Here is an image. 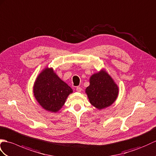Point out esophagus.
<instances>
[{
    "mask_svg": "<svg viewBox=\"0 0 156 156\" xmlns=\"http://www.w3.org/2000/svg\"><path fill=\"white\" fill-rule=\"evenodd\" d=\"M76 91H77V92H81V87H76Z\"/></svg>",
    "mask_w": 156,
    "mask_h": 156,
    "instance_id": "1",
    "label": "esophagus"
}]
</instances>
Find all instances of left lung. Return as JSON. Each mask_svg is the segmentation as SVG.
Returning <instances> with one entry per match:
<instances>
[{"label":"left lung","mask_w":156,"mask_h":156,"mask_svg":"<svg viewBox=\"0 0 156 156\" xmlns=\"http://www.w3.org/2000/svg\"><path fill=\"white\" fill-rule=\"evenodd\" d=\"M89 80L90 85L85 92L90 103L98 109L113 104L118 95L119 89L109 75L101 71L93 74Z\"/></svg>","instance_id":"obj_1"}]
</instances>
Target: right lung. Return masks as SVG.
<instances>
[{
	"label": "right lung",
	"instance_id": "1",
	"mask_svg": "<svg viewBox=\"0 0 156 156\" xmlns=\"http://www.w3.org/2000/svg\"><path fill=\"white\" fill-rule=\"evenodd\" d=\"M73 90L55 73L52 68H46L38 76L33 87L34 98L44 109L57 112Z\"/></svg>",
	"mask_w": 156,
	"mask_h": 156
}]
</instances>
